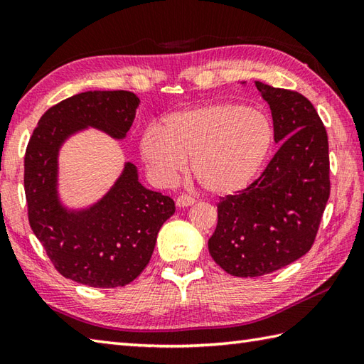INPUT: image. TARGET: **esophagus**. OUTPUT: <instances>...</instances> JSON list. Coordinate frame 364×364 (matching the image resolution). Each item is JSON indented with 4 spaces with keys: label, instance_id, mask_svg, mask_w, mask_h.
<instances>
[{
    "label": "esophagus",
    "instance_id": "1",
    "mask_svg": "<svg viewBox=\"0 0 364 364\" xmlns=\"http://www.w3.org/2000/svg\"><path fill=\"white\" fill-rule=\"evenodd\" d=\"M194 198H191V197H188V196H180L176 198V206L178 208H186V206H191V205H194Z\"/></svg>",
    "mask_w": 364,
    "mask_h": 364
}]
</instances>
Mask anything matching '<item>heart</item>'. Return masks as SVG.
<instances>
[{"label": "heart", "instance_id": "b5f03b06", "mask_svg": "<svg viewBox=\"0 0 364 364\" xmlns=\"http://www.w3.org/2000/svg\"><path fill=\"white\" fill-rule=\"evenodd\" d=\"M274 140L265 112L238 102H213L172 113L141 135L140 154L156 181L170 183L189 159L191 173L213 196L251 184Z\"/></svg>", "mask_w": 364, "mask_h": 364}]
</instances>
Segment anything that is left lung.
Listing matches in <instances>:
<instances>
[{
  "mask_svg": "<svg viewBox=\"0 0 364 364\" xmlns=\"http://www.w3.org/2000/svg\"><path fill=\"white\" fill-rule=\"evenodd\" d=\"M255 87L272 110L279 149L259 180L219 202L208 240L213 260L238 277L273 273L303 257L330 197L328 135L314 105L296 91Z\"/></svg>",
  "mask_w": 364,
  "mask_h": 364,
  "instance_id": "1",
  "label": "left lung"
}]
</instances>
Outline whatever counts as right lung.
I'll return each mask as SVG.
<instances>
[{
    "instance_id": "obj_1",
    "label": "right lung",
    "mask_w": 364,
    "mask_h": 364,
    "mask_svg": "<svg viewBox=\"0 0 364 364\" xmlns=\"http://www.w3.org/2000/svg\"><path fill=\"white\" fill-rule=\"evenodd\" d=\"M140 99L131 91H87L42 115L25 153L30 225L55 268L70 281L113 289L132 282L151 259L175 202L139 181L124 162L105 194L87 206H69L60 194V151L75 134L96 129L124 140Z\"/></svg>"
}]
</instances>
